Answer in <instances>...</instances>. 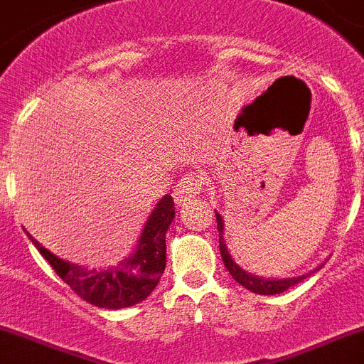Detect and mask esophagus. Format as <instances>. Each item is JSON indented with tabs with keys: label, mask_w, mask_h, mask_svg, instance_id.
<instances>
[{
	"label": "esophagus",
	"mask_w": 364,
	"mask_h": 364,
	"mask_svg": "<svg viewBox=\"0 0 364 364\" xmlns=\"http://www.w3.org/2000/svg\"><path fill=\"white\" fill-rule=\"evenodd\" d=\"M204 184L205 176L202 175V173H188V175L182 176V180L176 184L175 193H173V195H175V202L178 205H184L186 202H189V200H193L198 195L200 189L204 188Z\"/></svg>",
	"instance_id": "obj_1"
}]
</instances>
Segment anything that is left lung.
<instances>
[{"instance_id": "1", "label": "left lung", "mask_w": 364, "mask_h": 364, "mask_svg": "<svg viewBox=\"0 0 364 364\" xmlns=\"http://www.w3.org/2000/svg\"><path fill=\"white\" fill-rule=\"evenodd\" d=\"M216 223H218V232H220V255H222L223 259V265L231 272L232 278L240 283L242 287H245L247 291L256 292V294H265V296H272V294H279V292L287 291V289H291L292 285L299 283L301 279H305L309 274H301V276H296V278H283V279H263L259 276L255 274H249L247 271H243L242 267L232 259V256L229 255L228 251V245L223 242V220L222 216L216 213ZM321 269V267H318ZM316 269V271H318Z\"/></svg>"}]
</instances>
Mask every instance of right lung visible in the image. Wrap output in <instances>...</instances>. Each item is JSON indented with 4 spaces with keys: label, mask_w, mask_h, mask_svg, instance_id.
<instances>
[{
    "label": "right lung",
    "mask_w": 364,
    "mask_h": 364,
    "mask_svg": "<svg viewBox=\"0 0 364 364\" xmlns=\"http://www.w3.org/2000/svg\"><path fill=\"white\" fill-rule=\"evenodd\" d=\"M175 218V204L171 195L159 200L146 222L142 235L132 256L112 269L88 271L77 263L58 258L45 249L32 235L28 238L43 258L52 265L59 278L79 298L101 309H126L144 301L160 282L166 269V232Z\"/></svg>",
    "instance_id": "right-lung-1"
}]
</instances>
